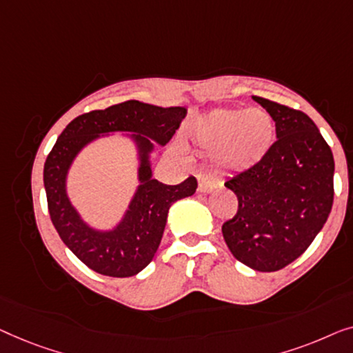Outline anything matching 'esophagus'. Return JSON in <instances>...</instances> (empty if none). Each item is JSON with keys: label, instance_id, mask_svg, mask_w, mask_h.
Instances as JSON below:
<instances>
[{"label": "esophagus", "instance_id": "34e87169", "mask_svg": "<svg viewBox=\"0 0 353 353\" xmlns=\"http://www.w3.org/2000/svg\"><path fill=\"white\" fill-rule=\"evenodd\" d=\"M214 188L216 183L211 182L210 179H200V182H198V193H203V195L214 192Z\"/></svg>", "mask_w": 353, "mask_h": 353}]
</instances>
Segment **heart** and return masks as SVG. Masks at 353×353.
I'll return each instance as SVG.
<instances>
[{"instance_id": "1", "label": "heart", "mask_w": 353, "mask_h": 353, "mask_svg": "<svg viewBox=\"0 0 353 353\" xmlns=\"http://www.w3.org/2000/svg\"><path fill=\"white\" fill-rule=\"evenodd\" d=\"M198 145L216 152V160L232 172L259 165L275 142V125L269 113L245 108H216L193 128Z\"/></svg>"}]
</instances>
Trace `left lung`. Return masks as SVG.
<instances>
[{"mask_svg": "<svg viewBox=\"0 0 353 353\" xmlns=\"http://www.w3.org/2000/svg\"><path fill=\"white\" fill-rule=\"evenodd\" d=\"M276 126V142L259 165L228 179L238 211L222 225L235 259L257 272L296 261L323 228L332 208L334 158L305 113L252 97Z\"/></svg>", "mask_w": 353, "mask_h": 353, "instance_id": "8db88e82", "label": "left lung"}]
</instances>
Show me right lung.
<instances>
[{"label":"right lung","mask_w":353,"mask_h":353,"mask_svg":"<svg viewBox=\"0 0 353 353\" xmlns=\"http://www.w3.org/2000/svg\"><path fill=\"white\" fill-rule=\"evenodd\" d=\"M185 115V107L163 108L128 101L79 115L59 136L43 172L49 216L68 250L89 269L117 278L137 275L150 264L160 246L170 208L195 193L193 176L179 185H166L153 179L152 172L155 147L171 141ZM113 133L133 143L138 187L121 221L108 229H99L83 221L68 196V172L84 148Z\"/></svg>","instance_id":"obj_1"}]
</instances>
